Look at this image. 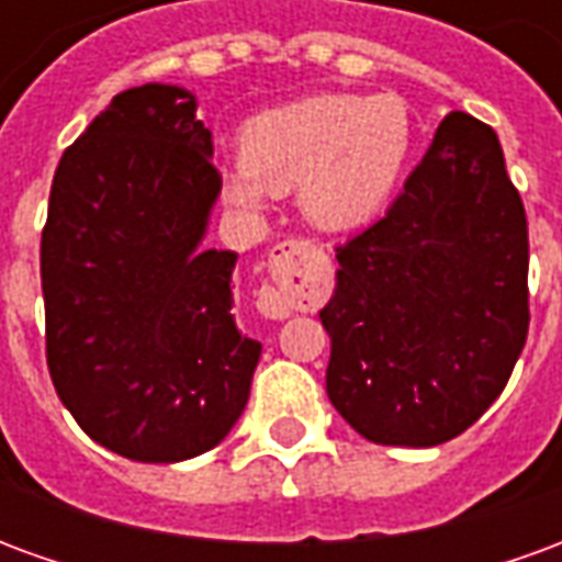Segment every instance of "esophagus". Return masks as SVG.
Masks as SVG:
<instances>
[{
    "label": "esophagus",
    "mask_w": 562,
    "mask_h": 562,
    "mask_svg": "<svg viewBox=\"0 0 562 562\" xmlns=\"http://www.w3.org/2000/svg\"><path fill=\"white\" fill-rule=\"evenodd\" d=\"M328 292V256L310 240H282L270 252V282L258 289L261 316L285 318L294 310H316Z\"/></svg>",
    "instance_id": "obj_1"
}]
</instances>
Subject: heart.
I'll return each instance as SVG.
<instances>
[{"label": "heart", "mask_w": 562, "mask_h": 562, "mask_svg": "<svg viewBox=\"0 0 562 562\" xmlns=\"http://www.w3.org/2000/svg\"><path fill=\"white\" fill-rule=\"evenodd\" d=\"M409 149L413 123L403 99L316 92L246 123L240 165L225 173V195L258 207L270 192L297 189L316 228L355 232L389 207Z\"/></svg>", "instance_id": "heart-1"}]
</instances>
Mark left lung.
Returning <instances> with one entry per match:
<instances>
[{"label":"left lung","instance_id":"1","mask_svg":"<svg viewBox=\"0 0 562 562\" xmlns=\"http://www.w3.org/2000/svg\"><path fill=\"white\" fill-rule=\"evenodd\" d=\"M328 397L379 446L460 436L503 394L530 328L527 213L496 132L451 111L389 213L337 246Z\"/></svg>","mask_w":562,"mask_h":562}]
</instances>
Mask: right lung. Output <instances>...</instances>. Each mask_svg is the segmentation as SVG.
Returning <instances> with one entry per match:
<instances>
[{
	"label": "right lung",
	"mask_w": 562,
	"mask_h": 562,
	"mask_svg": "<svg viewBox=\"0 0 562 562\" xmlns=\"http://www.w3.org/2000/svg\"><path fill=\"white\" fill-rule=\"evenodd\" d=\"M183 87L114 95L63 153L42 232L47 367L99 446L177 463L220 446L261 342L232 316L237 252L201 249L222 189Z\"/></svg>",
	"instance_id": "add662e5"
}]
</instances>
